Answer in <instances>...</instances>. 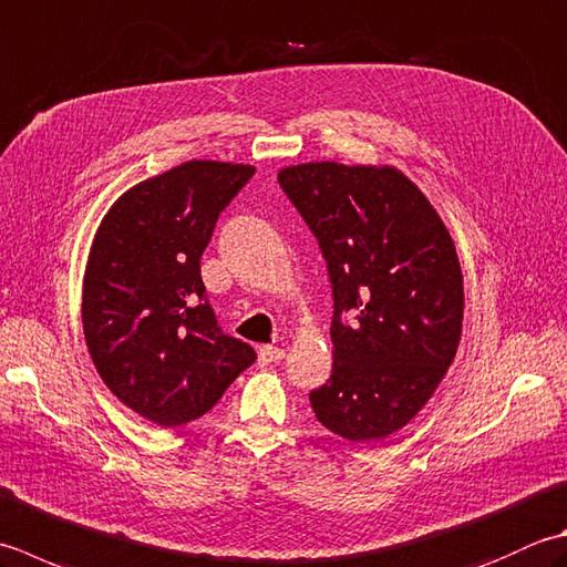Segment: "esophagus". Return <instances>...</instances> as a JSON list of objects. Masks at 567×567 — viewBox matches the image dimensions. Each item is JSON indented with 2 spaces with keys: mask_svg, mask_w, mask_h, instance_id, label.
Returning <instances> with one entry per match:
<instances>
[{
  "mask_svg": "<svg viewBox=\"0 0 567 567\" xmlns=\"http://www.w3.org/2000/svg\"><path fill=\"white\" fill-rule=\"evenodd\" d=\"M285 359V351L277 349V347H260L258 349V363L260 365H268L275 361H282Z\"/></svg>",
  "mask_w": 567,
  "mask_h": 567,
  "instance_id": "obj_1",
  "label": "esophagus"
}]
</instances>
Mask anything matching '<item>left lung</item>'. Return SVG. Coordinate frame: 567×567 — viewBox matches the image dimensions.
Here are the masks:
<instances>
[{"instance_id":"obj_1","label":"left lung","mask_w":567,"mask_h":567,"mask_svg":"<svg viewBox=\"0 0 567 567\" xmlns=\"http://www.w3.org/2000/svg\"><path fill=\"white\" fill-rule=\"evenodd\" d=\"M324 255L331 379L309 393L334 435L371 442L413 420L462 337L464 287L450 230L395 166L309 162L277 174Z\"/></svg>"}]
</instances>
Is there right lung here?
Returning <instances> with one entry per match:
<instances>
[{"label":"right lung","mask_w":567,"mask_h":567,"mask_svg":"<svg viewBox=\"0 0 567 567\" xmlns=\"http://www.w3.org/2000/svg\"><path fill=\"white\" fill-rule=\"evenodd\" d=\"M255 166L192 159L127 188L93 238L83 275V331L100 379L137 415L186 425L255 361L220 331L202 255Z\"/></svg>","instance_id":"add662e5"}]
</instances>
